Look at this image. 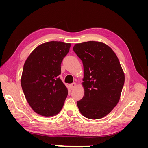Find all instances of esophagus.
I'll return each instance as SVG.
<instances>
[{
    "label": "esophagus",
    "instance_id": "obj_1",
    "mask_svg": "<svg viewBox=\"0 0 148 148\" xmlns=\"http://www.w3.org/2000/svg\"><path fill=\"white\" fill-rule=\"evenodd\" d=\"M76 83H73V84H70L69 85V87H70V89H71V90L72 89H73L74 87H76Z\"/></svg>",
    "mask_w": 148,
    "mask_h": 148
}]
</instances>
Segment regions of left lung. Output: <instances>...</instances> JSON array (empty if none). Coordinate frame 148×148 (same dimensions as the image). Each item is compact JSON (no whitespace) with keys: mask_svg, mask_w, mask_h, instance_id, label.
I'll return each instance as SVG.
<instances>
[{"mask_svg":"<svg viewBox=\"0 0 148 148\" xmlns=\"http://www.w3.org/2000/svg\"><path fill=\"white\" fill-rule=\"evenodd\" d=\"M73 49L84 65V95L77 102V107L86 118L101 119L118 103L124 72L116 54L106 44L89 41L76 44Z\"/></svg>","mask_w":148,"mask_h":148,"instance_id":"left-lung-1","label":"left lung"}]
</instances>
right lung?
Wrapping results in <instances>:
<instances>
[{"label": "right lung", "mask_w": 148, "mask_h": 148, "mask_svg": "<svg viewBox=\"0 0 148 148\" xmlns=\"http://www.w3.org/2000/svg\"><path fill=\"white\" fill-rule=\"evenodd\" d=\"M71 46L62 42H46L37 46L25 62L22 89L30 106L40 116H56L63 106L68 89L58 76Z\"/></svg>", "instance_id": "1"}]
</instances>
